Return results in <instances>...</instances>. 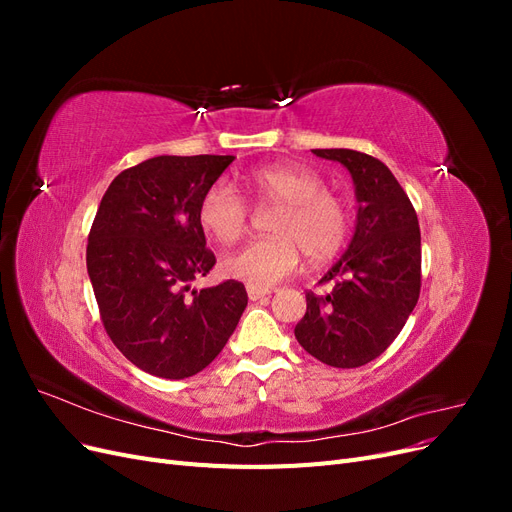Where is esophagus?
<instances>
[{
	"mask_svg": "<svg viewBox=\"0 0 512 512\" xmlns=\"http://www.w3.org/2000/svg\"><path fill=\"white\" fill-rule=\"evenodd\" d=\"M267 294H271L269 288H256V286H247V297H250V301H258L262 297H267Z\"/></svg>",
	"mask_w": 512,
	"mask_h": 512,
	"instance_id": "esophagus-1",
	"label": "esophagus"
}]
</instances>
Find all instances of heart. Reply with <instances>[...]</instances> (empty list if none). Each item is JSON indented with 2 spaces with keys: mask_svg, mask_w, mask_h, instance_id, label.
Masks as SVG:
<instances>
[{
  "mask_svg": "<svg viewBox=\"0 0 512 512\" xmlns=\"http://www.w3.org/2000/svg\"><path fill=\"white\" fill-rule=\"evenodd\" d=\"M260 205H280L271 222L273 237L245 243L222 258V273L247 286L269 288L299 267L301 252L312 262L333 258L348 237L350 213L339 196L324 190L314 170L299 164L258 166L245 177ZM198 222L215 243L239 239L247 207L226 181L209 185L198 203Z\"/></svg>",
  "mask_w": 512,
  "mask_h": 512,
  "instance_id": "obj_1",
  "label": "heart"
}]
</instances>
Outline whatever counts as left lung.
<instances>
[{
  "label": "left lung",
  "instance_id": "1",
  "mask_svg": "<svg viewBox=\"0 0 512 512\" xmlns=\"http://www.w3.org/2000/svg\"><path fill=\"white\" fill-rule=\"evenodd\" d=\"M342 164L359 203L354 235L322 282L307 292L297 342L318 361L352 369L374 361L404 329L421 292V230L408 194L380 160L352 149H312Z\"/></svg>",
  "mask_w": 512,
  "mask_h": 512
}]
</instances>
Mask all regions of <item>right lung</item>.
<instances>
[{"label":"right lung","instance_id":"1","mask_svg":"<svg viewBox=\"0 0 512 512\" xmlns=\"http://www.w3.org/2000/svg\"><path fill=\"white\" fill-rule=\"evenodd\" d=\"M232 156H158L119 173L98 207L87 273L104 329L151 376L183 380L222 352L247 305L241 282L192 288L215 265L198 203Z\"/></svg>","mask_w":512,"mask_h":512}]
</instances>
